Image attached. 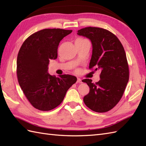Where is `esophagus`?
Masks as SVG:
<instances>
[{
  "label": "esophagus",
  "mask_w": 146,
  "mask_h": 146,
  "mask_svg": "<svg viewBox=\"0 0 146 146\" xmlns=\"http://www.w3.org/2000/svg\"><path fill=\"white\" fill-rule=\"evenodd\" d=\"M77 82L79 83H83L82 80L79 78H77Z\"/></svg>",
  "instance_id": "1"
}]
</instances>
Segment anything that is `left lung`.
<instances>
[{"label":"left lung","instance_id":"1","mask_svg":"<svg viewBox=\"0 0 146 146\" xmlns=\"http://www.w3.org/2000/svg\"><path fill=\"white\" fill-rule=\"evenodd\" d=\"M80 36L90 40L92 55L89 69L100 70V80L92 83L85 79L90 92L83 102L96 112H106L115 106L122 98L129 82V70L122 43L109 31L100 27H87L78 31Z\"/></svg>","mask_w":146,"mask_h":146}]
</instances>
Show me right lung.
<instances>
[{
	"label": "right lung",
	"mask_w": 146,
	"mask_h": 146,
	"mask_svg": "<svg viewBox=\"0 0 146 146\" xmlns=\"http://www.w3.org/2000/svg\"><path fill=\"white\" fill-rule=\"evenodd\" d=\"M72 30L44 29L27 38L18 52L17 76L21 89L33 106L49 111L60 105L76 77L48 73L49 60L58 56V48L64 37Z\"/></svg>",
	"instance_id": "right-lung-1"
}]
</instances>
